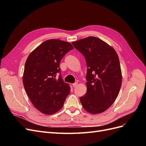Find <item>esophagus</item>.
Instances as JSON below:
<instances>
[{"instance_id": "obj_1", "label": "esophagus", "mask_w": 146, "mask_h": 146, "mask_svg": "<svg viewBox=\"0 0 146 146\" xmlns=\"http://www.w3.org/2000/svg\"><path fill=\"white\" fill-rule=\"evenodd\" d=\"M77 85H78V83H73V84H72V86H73L74 88L76 87Z\"/></svg>"}]
</instances>
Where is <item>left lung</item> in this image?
Wrapping results in <instances>:
<instances>
[{
  "instance_id": "left-lung-1",
  "label": "left lung",
  "mask_w": 146,
  "mask_h": 146,
  "mask_svg": "<svg viewBox=\"0 0 146 146\" xmlns=\"http://www.w3.org/2000/svg\"><path fill=\"white\" fill-rule=\"evenodd\" d=\"M85 56L88 67L87 91L80 98L82 107L91 114L101 113L114 102L122 85V72L116 52L94 36L72 42Z\"/></svg>"
}]
</instances>
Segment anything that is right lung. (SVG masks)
<instances>
[{
    "instance_id": "add662e5",
    "label": "right lung",
    "mask_w": 146,
    "mask_h": 146,
    "mask_svg": "<svg viewBox=\"0 0 146 146\" xmlns=\"http://www.w3.org/2000/svg\"><path fill=\"white\" fill-rule=\"evenodd\" d=\"M70 43L60 39H48L29 54L23 74L26 93L34 107L42 113L50 115L63 107L70 93L69 84L64 82L60 63L72 50Z\"/></svg>"
}]
</instances>
